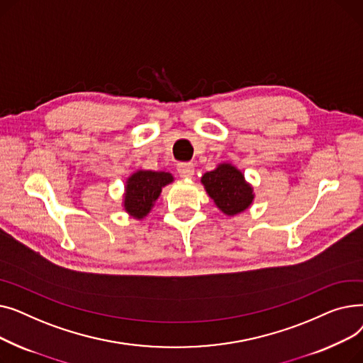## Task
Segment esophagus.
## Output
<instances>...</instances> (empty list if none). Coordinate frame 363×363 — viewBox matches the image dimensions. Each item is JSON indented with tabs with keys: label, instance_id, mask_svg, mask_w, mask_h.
Returning a JSON list of instances; mask_svg holds the SVG:
<instances>
[{
	"label": "esophagus",
	"instance_id": "1",
	"mask_svg": "<svg viewBox=\"0 0 363 363\" xmlns=\"http://www.w3.org/2000/svg\"><path fill=\"white\" fill-rule=\"evenodd\" d=\"M177 170H178L179 178H182V179H189V178H193V175H194V166L191 163L179 164Z\"/></svg>",
	"mask_w": 363,
	"mask_h": 363
}]
</instances>
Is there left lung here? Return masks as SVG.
Listing matches in <instances>:
<instances>
[{
  "label": "left lung",
  "instance_id": "left-lung-1",
  "mask_svg": "<svg viewBox=\"0 0 363 363\" xmlns=\"http://www.w3.org/2000/svg\"><path fill=\"white\" fill-rule=\"evenodd\" d=\"M206 193L226 216H235L249 208L255 200L253 186L242 172L231 163H220L201 177Z\"/></svg>",
  "mask_w": 363,
  "mask_h": 363
}]
</instances>
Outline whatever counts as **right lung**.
Returning <instances> with one entry per match:
<instances>
[{
  "mask_svg": "<svg viewBox=\"0 0 363 363\" xmlns=\"http://www.w3.org/2000/svg\"><path fill=\"white\" fill-rule=\"evenodd\" d=\"M174 182L169 172H156L140 169L126 179L123 208L133 219H144L159 199L162 188Z\"/></svg>",
  "mask_w": 363,
  "mask_h": 363,
  "instance_id": "obj_1",
  "label": "right lung"
}]
</instances>
